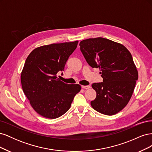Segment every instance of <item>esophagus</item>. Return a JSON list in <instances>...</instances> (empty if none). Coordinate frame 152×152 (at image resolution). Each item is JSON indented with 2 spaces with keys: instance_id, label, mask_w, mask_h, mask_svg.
<instances>
[{
  "instance_id": "1",
  "label": "esophagus",
  "mask_w": 152,
  "mask_h": 152,
  "mask_svg": "<svg viewBox=\"0 0 152 152\" xmlns=\"http://www.w3.org/2000/svg\"><path fill=\"white\" fill-rule=\"evenodd\" d=\"M90 87L89 86H82V89H88Z\"/></svg>"
}]
</instances>
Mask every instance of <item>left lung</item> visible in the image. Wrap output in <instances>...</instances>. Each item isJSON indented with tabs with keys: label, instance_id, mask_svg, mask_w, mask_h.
<instances>
[{
	"label": "left lung",
	"instance_id": "1",
	"mask_svg": "<svg viewBox=\"0 0 152 152\" xmlns=\"http://www.w3.org/2000/svg\"><path fill=\"white\" fill-rule=\"evenodd\" d=\"M79 45L87 63L99 68L103 79L92 84L96 92L92 107L107 115L117 113L129 102L138 79L131 54L122 44L102 37L82 40Z\"/></svg>",
	"mask_w": 152,
	"mask_h": 152
}]
</instances>
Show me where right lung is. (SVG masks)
<instances>
[{"label":"right lung","instance_id":"add662e5","mask_svg":"<svg viewBox=\"0 0 152 152\" xmlns=\"http://www.w3.org/2000/svg\"><path fill=\"white\" fill-rule=\"evenodd\" d=\"M79 41L43 45L27 57L21 73L23 91L31 107L41 116L56 118L70 109L79 84H68L56 76L65 69Z\"/></svg>","mask_w":152,"mask_h":152}]
</instances>
